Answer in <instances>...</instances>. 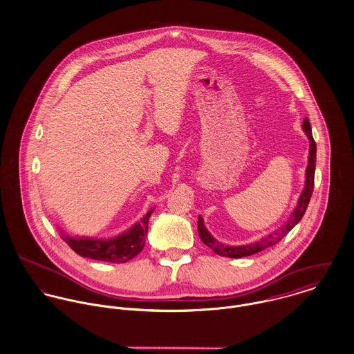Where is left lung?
Instances as JSON below:
<instances>
[{"mask_svg":"<svg viewBox=\"0 0 354 354\" xmlns=\"http://www.w3.org/2000/svg\"><path fill=\"white\" fill-rule=\"evenodd\" d=\"M303 131L304 133L308 137L310 140V156H308V165L306 169V185L303 192L300 194L299 201H298V206L294 209V213L291 218L279 229L276 230L272 234L264 237L263 240L253 243V244L241 245V246H229V245L221 244L218 243L214 237H212V234L207 232V229L203 225V218L199 216L198 218V233L201 240L203 241V244L207 245L209 248H212L217 254L219 256H225V257H233V259H240V257H245V256H252L257 252L264 250L266 248H270L272 245L277 244L298 222H299L301 217L304 216L310 198L313 195V190H314V175H315V162H317V144L313 138V133H311V127L308 122V118H304L303 122Z\"/></svg>","mask_w":354,"mask_h":354,"instance_id":"1","label":"left lung"}]
</instances>
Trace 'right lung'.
Segmentation results:
<instances>
[{
  "instance_id": "right-lung-1",
  "label": "right lung",
  "mask_w": 354,
  "mask_h": 354,
  "mask_svg": "<svg viewBox=\"0 0 354 354\" xmlns=\"http://www.w3.org/2000/svg\"><path fill=\"white\" fill-rule=\"evenodd\" d=\"M153 209L145 217L137 222L128 232L111 240H93V239H74L64 236V241L82 257L108 263H127L136 257L142 250L148 232V221Z\"/></svg>"
}]
</instances>
